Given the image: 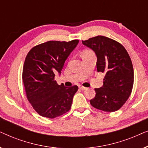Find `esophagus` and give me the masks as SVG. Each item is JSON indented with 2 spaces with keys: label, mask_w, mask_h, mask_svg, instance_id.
Segmentation results:
<instances>
[{
  "label": "esophagus",
  "mask_w": 148,
  "mask_h": 148,
  "mask_svg": "<svg viewBox=\"0 0 148 148\" xmlns=\"http://www.w3.org/2000/svg\"><path fill=\"white\" fill-rule=\"evenodd\" d=\"M79 88L81 89L82 90H87V88H85V87L82 86H79Z\"/></svg>",
  "instance_id": "1"
}]
</instances>
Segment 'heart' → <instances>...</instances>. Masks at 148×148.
Wrapping results in <instances>:
<instances>
[{"label":"heart","mask_w":148,"mask_h":148,"mask_svg":"<svg viewBox=\"0 0 148 148\" xmlns=\"http://www.w3.org/2000/svg\"><path fill=\"white\" fill-rule=\"evenodd\" d=\"M94 52H93L92 50H84L82 52V56L83 55H86V54H93Z\"/></svg>","instance_id":"obj_1"}]
</instances>
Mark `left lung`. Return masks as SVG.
<instances>
[{
  "label": "left lung",
  "mask_w": 148,
  "mask_h": 148,
  "mask_svg": "<svg viewBox=\"0 0 148 148\" xmlns=\"http://www.w3.org/2000/svg\"><path fill=\"white\" fill-rule=\"evenodd\" d=\"M82 43L95 52L97 71L105 75L102 87L95 89L91 105L105 112L118 110L128 100L133 86L134 72L128 52L119 42L102 36Z\"/></svg>",
  "instance_id": "1"
}]
</instances>
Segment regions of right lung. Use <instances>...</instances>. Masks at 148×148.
<instances>
[{
    "instance_id": "obj_1",
    "label": "right lung",
    "mask_w": 148,
    "mask_h": 148,
    "mask_svg": "<svg viewBox=\"0 0 148 148\" xmlns=\"http://www.w3.org/2000/svg\"><path fill=\"white\" fill-rule=\"evenodd\" d=\"M78 43V40L48 41L34 46L26 56L22 74L26 96L42 116L54 119L71 109L78 87L58 85L54 73H61L64 62Z\"/></svg>"
}]
</instances>
